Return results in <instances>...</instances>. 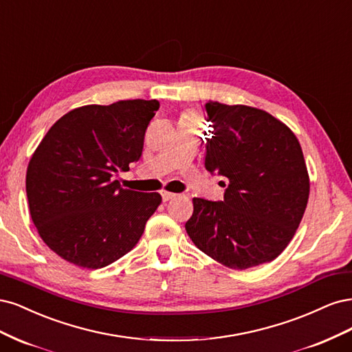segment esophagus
Returning <instances> with one entry per match:
<instances>
[{
	"mask_svg": "<svg viewBox=\"0 0 352 352\" xmlns=\"http://www.w3.org/2000/svg\"><path fill=\"white\" fill-rule=\"evenodd\" d=\"M161 195H162V200H164V201L173 200V199H175V197H177V195H174V192H169V191H162Z\"/></svg>",
	"mask_w": 352,
	"mask_h": 352,
	"instance_id": "obj_1",
	"label": "esophagus"
}]
</instances>
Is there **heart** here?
<instances>
[{
	"label": "heart",
	"instance_id": "obj_1",
	"mask_svg": "<svg viewBox=\"0 0 352 352\" xmlns=\"http://www.w3.org/2000/svg\"><path fill=\"white\" fill-rule=\"evenodd\" d=\"M183 118H188V120H192V121H197L196 116L192 114V112H187V114H184V117H183Z\"/></svg>",
	"mask_w": 352,
	"mask_h": 352
}]
</instances>
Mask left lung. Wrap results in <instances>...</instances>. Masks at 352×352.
<instances>
[{
  "label": "left lung",
  "mask_w": 352,
  "mask_h": 352,
  "mask_svg": "<svg viewBox=\"0 0 352 352\" xmlns=\"http://www.w3.org/2000/svg\"><path fill=\"white\" fill-rule=\"evenodd\" d=\"M205 107L213 129L205 166L228 186L222 201L192 199L186 231L199 250L226 267L272 262L307 208L310 179L300 142L263 109L212 100Z\"/></svg>",
  "instance_id": "8db88e82"
}]
</instances>
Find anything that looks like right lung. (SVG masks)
Segmentation results:
<instances>
[{"label":"right lung","instance_id":"1","mask_svg":"<svg viewBox=\"0 0 352 352\" xmlns=\"http://www.w3.org/2000/svg\"><path fill=\"white\" fill-rule=\"evenodd\" d=\"M156 99L118 100L67 112L32 155L26 192L33 223L54 253L105 267L138 244L162 197L121 188L114 175L140 160Z\"/></svg>","mask_w":352,"mask_h":352}]
</instances>
